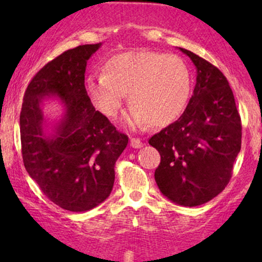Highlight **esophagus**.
<instances>
[{
  "instance_id": "esophagus-1",
  "label": "esophagus",
  "mask_w": 262,
  "mask_h": 262,
  "mask_svg": "<svg viewBox=\"0 0 262 262\" xmlns=\"http://www.w3.org/2000/svg\"><path fill=\"white\" fill-rule=\"evenodd\" d=\"M130 146L134 149H139L143 146V143H141V140L138 139V138H130Z\"/></svg>"
}]
</instances>
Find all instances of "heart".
I'll return each mask as SVG.
<instances>
[{
    "instance_id": "b5f03b06",
    "label": "heart",
    "mask_w": 262,
    "mask_h": 262,
    "mask_svg": "<svg viewBox=\"0 0 262 262\" xmlns=\"http://www.w3.org/2000/svg\"><path fill=\"white\" fill-rule=\"evenodd\" d=\"M90 101L102 114L113 118L129 93L133 107L125 117L130 127H164L179 118L191 92V73L176 55L130 50L111 56L103 75L85 81Z\"/></svg>"
}]
</instances>
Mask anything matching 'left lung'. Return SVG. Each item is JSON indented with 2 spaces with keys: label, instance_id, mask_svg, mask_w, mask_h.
Segmentation results:
<instances>
[{
  "label": "left lung",
  "instance_id": "left-lung-1",
  "mask_svg": "<svg viewBox=\"0 0 262 262\" xmlns=\"http://www.w3.org/2000/svg\"><path fill=\"white\" fill-rule=\"evenodd\" d=\"M197 69L193 95L182 116L149 144L160 152L155 181L165 197L196 207L229 182L240 148L242 122L227 77L214 65L180 48Z\"/></svg>",
  "mask_w": 262,
  "mask_h": 262
}]
</instances>
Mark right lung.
I'll return each mask as SVG.
<instances>
[{"instance_id": "right-lung-1", "label": "right lung", "mask_w": 262, "mask_h": 262, "mask_svg": "<svg viewBox=\"0 0 262 262\" xmlns=\"http://www.w3.org/2000/svg\"><path fill=\"white\" fill-rule=\"evenodd\" d=\"M101 43L66 50L38 71L27 87L19 116L27 172L56 206L86 212L103 202L114 183V164L128 144L85 91L87 60ZM55 97L64 114L53 133H43L41 107Z\"/></svg>"}]
</instances>
